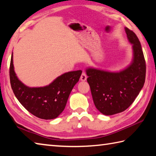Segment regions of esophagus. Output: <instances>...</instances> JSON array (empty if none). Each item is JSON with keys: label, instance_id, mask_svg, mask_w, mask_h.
<instances>
[{"label": "esophagus", "instance_id": "34e87169", "mask_svg": "<svg viewBox=\"0 0 156 156\" xmlns=\"http://www.w3.org/2000/svg\"><path fill=\"white\" fill-rule=\"evenodd\" d=\"M87 75H86L85 72H83V73H82V75H81V76H80V80H81L82 81H85V80H87Z\"/></svg>", "mask_w": 156, "mask_h": 156}]
</instances>
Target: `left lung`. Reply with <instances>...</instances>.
<instances>
[{"label": "left lung", "instance_id": "left-lung-1", "mask_svg": "<svg viewBox=\"0 0 156 156\" xmlns=\"http://www.w3.org/2000/svg\"><path fill=\"white\" fill-rule=\"evenodd\" d=\"M132 44L133 58L119 72H108L93 67L86 69L95 106L103 115H112L126 110L134 102L145 81L146 64L140 41L136 34L125 27Z\"/></svg>", "mask_w": 156, "mask_h": 156}]
</instances>
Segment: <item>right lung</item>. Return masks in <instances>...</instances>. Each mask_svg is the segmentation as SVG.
I'll use <instances>...</instances> for the list:
<instances>
[{"mask_svg": "<svg viewBox=\"0 0 156 156\" xmlns=\"http://www.w3.org/2000/svg\"><path fill=\"white\" fill-rule=\"evenodd\" d=\"M81 74V70L69 72L58 76L47 86L29 87L17 77L13 53L11 55L9 77L14 95L28 111L42 119H53L63 111L70 93Z\"/></svg>", "mask_w": 156, "mask_h": 156, "instance_id": "obj_1", "label": "right lung"}]
</instances>
